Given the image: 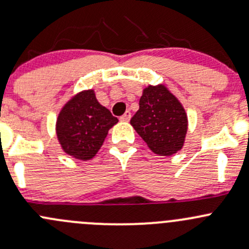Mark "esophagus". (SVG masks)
I'll return each mask as SVG.
<instances>
[{
	"label": "esophagus",
	"instance_id": "esophagus-1",
	"mask_svg": "<svg viewBox=\"0 0 249 249\" xmlns=\"http://www.w3.org/2000/svg\"><path fill=\"white\" fill-rule=\"evenodd\" d=\"M130 118H131V112L126 111L124 114H123L122 117H120V122H125V123H126V122H129Z\"/></svg>",
	"mask_w": 249,
	"mask_h": 249
}]
</instances>
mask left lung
I'll return each mask as SVG.
<instances>
[{"label":"left lung","instance_id":"obj_1","mask_svg":"<svg viewBox=\"0 0 249 249\" xmlns=\"http://www.w3.org/2000/svg\"><path fill=\"white\" fill-rule=\"evenodd\" d=\"M130 123L149 149L159 155L171 156L184 145L187 114L164 85L148 86L143 89L140 109Z\"/></svg>","mask_w":249,"mask_h":249}]
</instances>
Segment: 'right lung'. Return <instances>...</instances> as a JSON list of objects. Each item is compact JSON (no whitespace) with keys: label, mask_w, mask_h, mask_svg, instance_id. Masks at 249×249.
<instances>
[{"label":"right lung","mask_w":249,"mask_h":249,"mask_svg":"<svg viewBox=\"0 0 249 249\" xmlns=\"http://www.w3.org/2000/svg\"><path fill=\"white\" fill-rule=\"evenodd\" d=\"M117 123V118L99 104L93 89L83 90L72 96L59 112L57 138L64 153L87 161L95 156L108 130Z\"/></svg>","instance_id":"right-lung-1"}]
</instances>
